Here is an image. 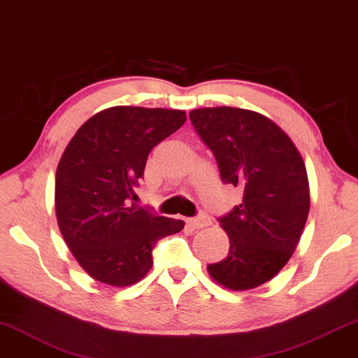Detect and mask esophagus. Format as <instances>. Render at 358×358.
Segmentation results:
<instances>
[{"mask_svg": "<svg viewBox=\"0 0 358 358\" xmlns=\"http://www.w3.org/2000/svg\"><path fill=\"white\" fill-rule=\"evenodd\" d=\"M187 224H189L190 227H194V229H201V227H205V226L210 224V217L206 216L205 213H200L199 216L189 217Z\"/></svg>", "mask_w": 358, "mask_h": 358, "instance_id": "34e87169", "label": "esophagus"}]
</instances>
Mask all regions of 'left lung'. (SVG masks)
Returning <instances> with one entry per match:
<instances>
[{
    "label": "left lung",
    "mask_w": 358,
    "mask_h": 358,
    "mask_svg": "<svg viewBox=\"0 0 358 358\" xmlns=\"http://www.w3.org/2000/svg\"><path fill=\"white\" fill-rule=\"evenodd\" d=\"M189 117L222 182L243 190L242 203L217 220L231 245L224 260L208 265L210 276L232 291L262 286L292 257L307 221L303 159L287 134L255 111L200 108Z\"/></svg>",
    "instance_id": "8db88e82"
}]
</instances>
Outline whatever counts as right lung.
Segmentation results:
<instances>
[{"mask_svg": "<svg viewBox=\"0 0 358 358\" xmlns=\"http://www.w3.org/2000/svg\"><path fill=\"white\" fill-rule=\"evenodd\" d=\"M184 111L113 106L82 124L56 169V216L79 265L96 281L131 286L153 265V248L184 221L131 201L152 150L185 122Z\"/></svg>", "mask_w": 358, "mask_h": 358, "instance_id": "1", "label": "right lung"}]
</instances>
